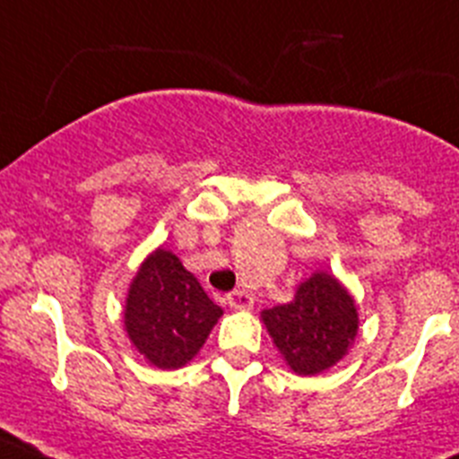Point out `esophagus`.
<instances>
[{
    "label": "esophagus",
    "mask_w": 459,
    "mask_h": 459,
    "mask_svg": "<svg viewBox=\"0 0 459 459\" xmlns=\"http://www.w3.org/2000/svg\"><path fill=\"white\" fill-rule=\"evenodd\" d=\"M226 301H229V307L233 308V311H249V308L254 307V297L245 290L229 292Z\"/></svg>",
    "instance_id": "1"
}]
</instances>
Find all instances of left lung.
Masks as SVG:
<instances>
[{"mask_svg":"<svg viewBox=\"0 0 459 459\" xmlns=\"http://www.w3.org/2000/svg\"><path fill=\"white\" fill-rule=\"evenodd\" d=\"M288 368L311 377L336 366L359 332L354 297L329 272H313L288 304L260 313Z\"/></svg>","mask_w":459,"mask_h":459,"instance_id":"8db88e82","label":"left lung"}]
</instances>
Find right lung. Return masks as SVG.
I'll return each instance as SVG.
<instances>
[{
    "label": "right lung",
    "instance_id": "add662e5",
    "mask_svg": "<svg viewBox=\"0 0 459 459\" xmlns=\"http://www.w3.org/2000/svg\"><path fill=\"white\" fill-rule=\"evenodd\" d=\"M221 316V307L205 295L178 255L158 247L127 288L123 322L134 350L151 366L176 370L199 354Z\"/></svg>",
    "mask_w": 459,
    "mask_h": 459
}]
</instances>
